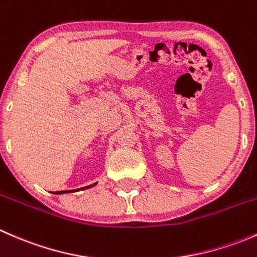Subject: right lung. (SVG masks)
Masks as SVG:
<instances>
[{
    "instance_id": "1",
    "label": "right lung",
    "mask_w": 257,
    "mask_h": 257,
    "mask_svg": "<svg viewBox=\"0 0 257 257\" xmlns=\"http://www.w3.org/2000/svg\"><path fill=\"white\" fill-rule=\"evenodd\" d=\"M94 185H97V183L92 184V185H88V186H85V188H80V189H76V190H63V191H54V193H53V194H64V193H74V191H78V190H84V189H89V188H92V186H94Z\"/></svg>"
}]
</instances>
